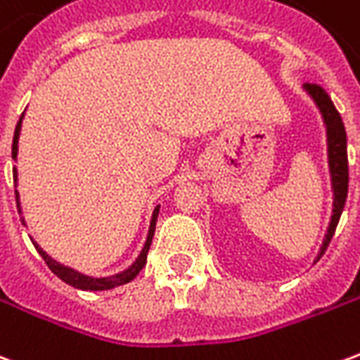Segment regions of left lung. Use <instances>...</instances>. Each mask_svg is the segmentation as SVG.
I'll list each match as a JSON object with an SVG mask.
<instances>
[{
  "mask_svg": "<svg viewBox=\"0 0 360 360\" xmlns=\"http://www.w3.org/2000/svg\"><path fill=\"white\" fill-rule=\"evenodd\" d=\"M304 89L312 96V100L322 111L324 117L326 131H328V160H330V172H332V187H333V216L326 233L324 245L320 249L318 258L322 257L328 249V245L332 241L335 227L341 218V212L347 200V187H349V162H347V134H345V127L341 121L340 111L335 110L332 98L328 96L322 86L318 84H310L307 82Z\"/></svg>",
  "mask_w": 360,
  "mask_h": 360,
  "instance_id": "left-lung-1",
  "label": "left lung"
}]
</instances>
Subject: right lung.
Returning a JSON list of instances; mask_svg holds the SVG:
<instances>
[{"mask_svg":"<svg viewBox=\"0 0 360 360\" xmlns=\"http://www.w3.org/2000/svg\"><path fill=\"white\" fill-rule=\"evenodd\" d=\"M20 121H22V117L19 119V123H17V127H15V136H13V148H11V156L13 160L17 158V144H19V131H20ZM13 179L17 181V169L13 167ZM15 196H17V206H19V193L15 191ZM19 212H20V206H19ZM158 212H160V208H156L154 210V214H152V221H150V231H148V239H146V245H144V249H142L141 257L136 258V262H134L129 270H125L123 274H117V276H111V278H89V276H82V274H79V271L71 270V268H67V266H61L58 264L53 258H50L46 252H44L38 245L34 243L36 250L40 252V257L44 258V262L48 264V268H50L56 276H58L59 279H63L65 283H69V285L77 287V289H84V291H103V289H113V287L117 285H123V283H129L131 279H134L136 276H139V271L144 268V264H146V255H148V249L150 245H152V237H154V229H156V219H158Z\"/></svg>","mask_w":360,"mask_h":360,"instance_id":"1","label":"right lung"}]
</instances>
